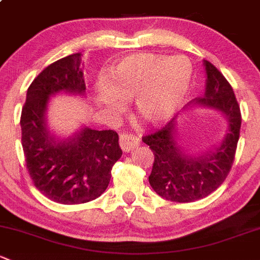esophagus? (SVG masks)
I'll list each match as a JSON object with an SVG mask.
<instances>
[{"instance_id": "1", "label": "esophagus", "mask_w": 260, "mask_h": 260, "mask_svg": "<svg viewBox=\"0 0 260 260\" xmlns=\"http://www.w3.org/2000/svg\"><path fill=\"white\" fill-rule=\"evenodd\" d=\"M119 144L124 152H131L139 146V139L133 135H122L119 137Z\"/></svg>"}]
</instances>
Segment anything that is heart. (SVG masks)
I'll list each match as a JSON object with an SVG mask.
<instances>
[{
    "label": "heart",
    "mask_w": 260,
    "mask_h": 260,
    "mask_svg": "<svg viewBox=\"0 0 260 260\" xmlns=\"http://www.w3.org/2000/svg\"><path fill=\"white\" fill-rule=\"evenodd\" d=\"M107 79L95 86V100L102 108L117 113L124 106L123 97H133L142 117L154 124H163L187 100L193 66L183 56L136 53L112 64Z\"/></svg>",
    "instance_id": "1"
}]
</instances>
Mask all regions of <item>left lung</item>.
<instances>
[{
    "instance_id": "1",
    "label": "left lung",
    "mask_w": 260,
    "mask_h": 260,
    "mask_svg": "<svg viewBox=\"0 0 260 260\" xmlns=\"http://www.w3.org/2000/svg\"><path fill=\"white\" fill-rule=\"evenodd\" d=\"M206 92L194 105L214 109L228 123L225 136L214 148L190 154L178 143V127L174 118L162 129L143 137L154 154L149 184L158 196L178 203L198 201L214 192L224 182L233 165L239 139V105L233 88L210 62L204 59Z\"/></svg>"
}]
</instances>
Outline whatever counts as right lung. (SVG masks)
Wrapping results in <instances>:
<instances>
[{
    "mask_svg": "<svg viewBox=\"0 0 260 260\" xmlns=\"http://www.w3.org/2000/svg\"><path fill=\"white\" fill-rule=\"evenodd\" d=\"M81 53H73L46 67L27 89L22 108V148L35 187L51 201L81 204L107 189L111 171L122 149L114 131L81 127L67 138L51 133L47 109L59 93L86 95Z\"/></svg>",
    "mask_w": 260,
    "mask_h": 260,
    "instance_id": "1",
    "label": "right lung"
}]
</instances>
